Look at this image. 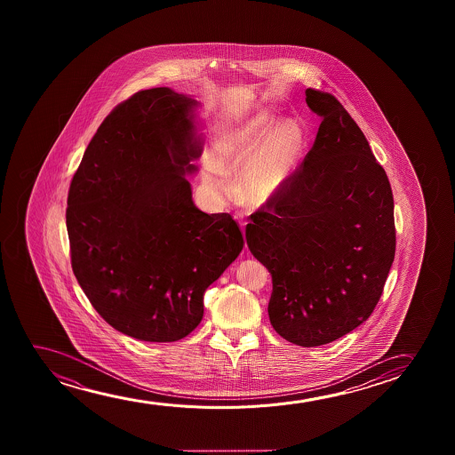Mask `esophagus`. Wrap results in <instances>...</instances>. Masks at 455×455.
<instances>
[{
	"mask_svg": "<svg viewBox=\"0 0 455 455\" xmlns=\"http://www.w3.org/2000/svg\"><path fill=\"white\" fill-rule=\"evenodd\" d=\"M235 218H236L237 220H239V224H241V228H243H243H245V224H247V222H245V220H243V214H241V212H236V214H235Z\"/></svg>",
	"mask_w": 455,
	"mask_h": 455,
	"instance_id": "esophagus-1",
	"label": "esophagus"
}]
</instances>
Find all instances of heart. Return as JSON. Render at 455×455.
I'll use <instances>...</instances> for the list:
<instances>
[{"instance_id": "heart-1", "label": "heart", "mask_w": 455, "mask_h": 455, "mask_svg": "<svg viewBox=\"0 0 455 455\" xmlns=\"http://www.w3.org/2000/svg\"><path fill=\"white\" fill-rule=\"evenodd\" d=\"M272 124L274 119L261 115L220 133L212 150V164L204 174L212 194L222 197L228 193V175L239 172V196L245 205H264L280 193L295 168L301 133L299 125L287 123L258 150Z\"/></svg>"}]
</instances>
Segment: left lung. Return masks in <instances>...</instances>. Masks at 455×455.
<instances>
[{
    "label": "left lung",
    "mask_w": 455,
    "mask_h": 455,
    "mask_svg": "<svg viewBox=\"0 0 455 455\" xmlns=\"http://www.w3.org/2000/svg\"><path fill=\"white\" fill-rule=\"evenodd\" d=\"M322 119L303 163L245 227L272 275L268 318L287 342L320 347L363 323L395 259L393 194L367 138L336 96L307 88Z\"/></svg>",
    "instance_id": "1"
}]
</instances>
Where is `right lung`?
<instances>
[{"label": "right lung", "instance_id": "right-lung-1", "mask_svg": "<svg viewBox=\"0 0 455 455\" xmlns=\"http://www.w3.org/2000/svg\"><path fill=\"white\" fill-rule=\"evenodd\" d=\"M197 100L160 87L113 108L69 185L71 267L100 317L144 342H175L204 317V293L243 247L228 212L194 205Z\"/></svg>", "mask_w": 455, "mask_h": 455}]
</instances>
